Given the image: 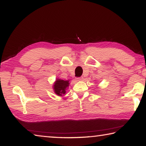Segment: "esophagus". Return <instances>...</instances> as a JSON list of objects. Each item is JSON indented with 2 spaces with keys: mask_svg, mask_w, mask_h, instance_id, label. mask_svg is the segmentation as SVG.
<instances>
[{
  "mask_svg": "<svg viewBox=\"0 0 146 146\" xmlns=\"http://www.w3.org/2000/svg\"><path fill=\"white\" fill-rule=\"evenodd\" d=\"M84 79V77L83 76H81V77H78V78H76V80H77L78 81H80V80H82Z\"/></svg>",
  "mask_w": 146,
  "mask_h": 146,
  "instance_id": "1",
  "label": "esophagus"
}]
</instances>
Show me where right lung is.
<instances>
[{"label": "right lung", "instance_id": "right-lung-1", "mask_svg": "<svg viewBox=\"0 0 146 146\" xmlns=\"http://www.w3.org/2000/svg\"><path fill=\"white\" fill-rule=\"evenodd\" d=\"M70 86V80H64L60 78H56L53 84V91L56 95L62 97L65 95Z\"/></svg>", "mask_w": 146, "mask_h": 146}]
</instances>
